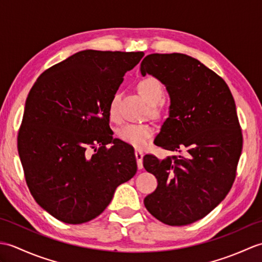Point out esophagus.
<instances>
[{"instance_id": "34e87169", "label": "esophagus", "mask_w": 262, "mask_h": 262, "mask_svg": "<svg viewBox=\"0 0 262 262\" xmlns=\"http://www.w3.org/2000/svg\"><path fill=\"white\" fill-rule=\"evenodd\" d=\"M135 157H136L138 169H143V157H144L143 152L140 151V149H135Z\"/></svg>"}]
</instances>
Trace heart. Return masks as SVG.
<instances>
[{"mask_svg": "<svg viewBox=\"0 0 262 262\" xmlns=\"http://www.w3.org/2000/svg\"><path fill=\"white\" fill-rule=\"evenodd\" d=\"M138 92L145 99V101L155 105L163 97V88L161 83L152 76L144 77L137 84ZM155 111V109H154ZM109 118L114 122H119L121 120V115L119 110V94L115 93L110 99L108 104ZM119 140L129 145L142 148L146 145L149 140L155 135V127L148 122L143 124H126L121 126L117 132Z\"/></svg>", "mask_w": 262, "mask_h": 262, "instance_id": "b5f03b06", "label": "heart"}]
</instances>
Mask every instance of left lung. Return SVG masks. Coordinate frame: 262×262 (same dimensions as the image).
Wrapping results in <instances>:
<instances>
[{
    "instance_id": "8db88e82",
    "label": "left lung",
    "mask_w": 262,
    "mask_h": 262,
    "mask_svg": "<svg viewBox=\"0 0 262 262\" xmlns=\"http://www.w3.org/2000/svg\"><path fill=\"white\" fill-rule=\"evenodd\" d=\"M141 73L162 82L171 99L155 145L179 153L143 158L158 179L144 205L166 225L191 224L210 213L235 180L243 137L234 99L220 75L185 54L147 55Z\"/></svg>"
}]
</instances>
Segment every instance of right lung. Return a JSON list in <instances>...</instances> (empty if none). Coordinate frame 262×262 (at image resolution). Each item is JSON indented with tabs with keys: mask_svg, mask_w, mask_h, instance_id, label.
<instances>
[{
	"mask_svg": "<svg viewBox=\"0 0 262 262\" xmlns=\"http://www.w3.org/2000/svg\"><path fill=\"white\" fill-rule=\"evenodd\" d=\"M143 56L82 51L43 72L28 94L19 157L32 197L58 221L96 219L116 188L135 176L134 151L114 140L108 104Z\"/></svg>",
	"mask_w": 262,
	"mask_h": 262,
	"instance_id": "obj_1",
	"label": "right lung"
}]
</instances>
